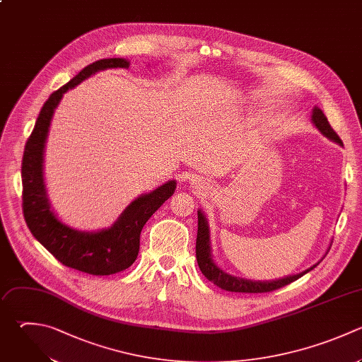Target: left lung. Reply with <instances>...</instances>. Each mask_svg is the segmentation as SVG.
Wrapping results in <instances>:
<instances>
[{"mask_svg": "<svg viewBox=\"0 0 362 362\" xmlns=\"http://www.w3.org/2000/svg\"><path fill=\"white\" fill-rule=\"evenodd\" d=\"M313 123L315 124V127L328 139H331L332 141L342 144V140L339 139V136L335 133V130L331 127V124L328 123L325 115L322 113L321 109L314 107L313 110V116H311ZM195 253H197V262L198 266L202 272V274L212 281L214 284H216L218 287H221L222 290L226 291H235V293H267V291H273L277 290L280 287H284L287 284H290L291 281L300 279L303 274H305L307 272L313 270L317 264H314L313 267L294 274V276H288L284 279H279L274 281H252V280H245V279H239V277H233L228 273H225L223 270H221L212 260L211 256V247H209V230H208V223L205 216L202 215L201 211H198V233H197V246H195Z\"/></svg>", "mask_w": 362, "mask_h": 362, "instance_id": "obj_1", "label": "left lung"}]
</instances>
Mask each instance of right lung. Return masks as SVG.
Instances as JSON below:
<instances>
[{
  "label": "right lung",
  "mask_w": 362,
  "mask_h": 362,
  "mask_svg": "<svg viewBox=\"0 0 362 362\" xmlns=\"http://www.w3.org/2000/svg\"><path fill=\"white\" fill-rule=\"evenodd\" d=\"M129 65L126 59L120 58L96 61L54 92L40 112L23 157V212L31 233L62 264L95 276L115 274L134 263L140 249L143 226L174 194L177 182L168 181L156 191L134 199L110 229L96 233L79 232L62 223L51 211L42 175L44 147L54 110L65 92L98 71L127 69Z\"/></svg>",
  "instance_id": "add662e5"
}]
</instances>
